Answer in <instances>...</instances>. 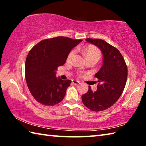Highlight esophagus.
<instances>
[{
  "label": "esophagus",
  "mask_w": 146,
  "mask_h": 146,
  "mask_svg": "<svg viewBox=\"0 0 146 146\" xmlns=\"http://www.w3.org/2000/svg\"><path fill=\"white\" fill-rule=\"evenodd\" d=\"M72 83L73 84L76 85V84H80V82H79V81H78V80H73Z\"/></svg>",
  "instance_id": "34e87169"
}]
</instances>
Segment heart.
I'll return each mask as SVG.
<instances>
[{
  "mask_svg": "<svg viewBox=\"0 0 146 146\" xmlns=\"http://www.w3.org/2000/svg\"><path fill=\"white\" fill-rule=\"evenodd\" d=\"M84 54L86 58H93L97 59L98 60H99L101 56V52L100 49L97 48V47L92 45L88 46L84 49ZM74 55H75V51H71L68 56V60H71Z\"/></svg>",
  "mask_w": 146,
  "mask_h": 146,
  "instance_id": "1",
  "label": "heart"
}]
</instances>
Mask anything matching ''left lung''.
I'll return each instance as SVG.
<instances>
[{
    "mask_svg": "<svg viewBox=\"0 0 146 146\" xmlns=\"http://www.w3.org/2000/svg\"><path fill=\"white\" fill-rule=\"evenodd\" d=\"M86 40L97 46L102 51L103 66L95 74L98 84L93 92L90 86L82 95L86 107L93 111H102L112 106L118 100L124 90L127 77V68L118 49L105 40L86 38Z\"/></svg>",
    "mask_w": 146,
    "mask_h": 146,
    "instance_id": "left-lung-1",
    "label": "left lung"
}]
</instances>
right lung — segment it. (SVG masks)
Wrapping results in <instances>:
<instances>
[{"label":"right lung","mask_w":146,"mask_h":146,"mask_svg":"<svg viewBox=\"0 0 146 146\" xmlns=\"http://www.w3.org/2000/svg\"><path fill=\"white\" fill-rule=\"evenodd\" d=\"M82 40L57 36L41 40L29 51L25 77L29 91L38 102L52 106L63 100L71 80L56 78V71L65 64L71 49Z\"/></svg>","instance_id":"right-lung-1"}]
</instances>
